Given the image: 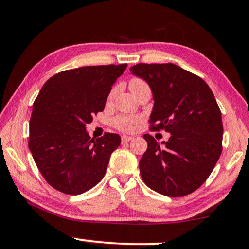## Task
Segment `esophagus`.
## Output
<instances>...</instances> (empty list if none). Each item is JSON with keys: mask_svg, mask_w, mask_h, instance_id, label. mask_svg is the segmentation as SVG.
I'll return each instance as SVG.
<instances>
[{"mask_svg": "<svg viewBox=\"0 0 249 249\" xmlns=\"http://www.w3.org/2000/svg\"><path fill=\"white\" fill-rule=\"evenodd\" d=\"M133 140V137H130V136H122V142H123V144H125V142H129V141H132Z\"/></svg>", "mask_w": 249, "mask_h": 249, "instance_id": "esophagus-1", "label": "esophagus"}]
</instances>
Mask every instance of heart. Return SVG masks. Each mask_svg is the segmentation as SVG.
I'll list each match as a JSON object with an SVG mask.
<instances>
[{"label": "heart", "instance_id": "heart-1", "mask_svg": "<svg viewBox=\"0 0 249 249\" xmlns=\"http://www.w3.org/2000/svg\"><path fill=\"white\" fill-rule=\"evenodd\" d=\"M129 90L132 91V93L135 95L137 94V92L145 89V88H149L144 80L141 78H132L128 82ZM114 96V91L109 92L107 96V101H111ZM140 123V119L137 116H129V115H117L112 121V124L115 128H117L121 132H130L135 126Z\"/></svg>", "mask_w": 249, "mask_h": 249}]
</instances>
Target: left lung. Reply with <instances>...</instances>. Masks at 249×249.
Here are the masks:
<instances>
[{"mask_svg":"<svg viewBox=\"0 0 249 249\" xmlns=\"http://www.w3.org/2000/svg\"><path fill=\"white\" fill-rule=\"evenodd\" d=\"M129 70L153 91L150 129L171 134L161 144L144 135L148 147L140 161L142 179L163 196L190 195L222 154V114L213 92L199 75L174 64H138Z\"/></svg>","mask_w":249,"mask_h":249,"instance_id":"1","label":"left lung"}]
</instances>
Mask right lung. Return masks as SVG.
I'll use <instances>...</instances> for the list:
<instances>
[{
    "instance_id": "add662e5",
    "label": "right lung",
    "mask_w": 249,
    "mask_h": 249,
    "mask_svg": "<svg viewBox=\"0 0 249 249\" xmlns=\"http://www.w3.org/2000/svg\"><path fill=\"white\" fill-rule=\"evenodd\" d=\"M127 65L87 66L48 79L33 104L28 147L44 179L70 196L90 190L103 179L117 134L91 138L86 126L102 112L113 83Z\"/></svg>"
}]
</instances>
